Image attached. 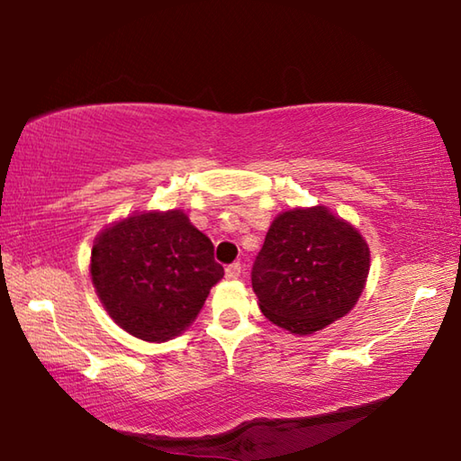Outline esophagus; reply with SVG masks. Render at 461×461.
<instances>
[{"label":"esophagus","instance_id":"obj_1","mask_svg":"<svg viewBox=\"0 0 461 461\" xmlns=\"http://www.w3.org/2000/svg\"><path fill=\"white\" fill-rule=\"evenodd\" d=\"M240 275H241V264L240 262H233V264H230L228 268H225V276H228V278H240Z\"/></svg>","mask_w":461,"mask_h":461}]
</instances>
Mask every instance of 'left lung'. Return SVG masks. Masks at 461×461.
I'll return each mask as SVG.
<instances>
[{
  "label": "left lung",
  "mask_w": 461,
  "mask_h": 461,
  "mask_svg": "<svg viewBox=\"0 0 461 461\" xmlns=\"http://www.w3.org/2000/svg\"><path fill=\"white\" fill-rule=\"evenodd\" d=\"M368 270V244L352 225L325 207L293 209L272 221L252 288L268 321L309 335L352 311Z\"/></svg>",
  "instance_id": "8db88e82"
}]
</instances>
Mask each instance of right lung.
Listing matches in <instances>:
<instances>
[{"label":"right lung","instance_id":"right-lung-1","mask_svg":"<svg viewBox=\"0 0 461 461\" xmlns=\"http://www.w3.org/2000/svg\"><path fill=\"white\" fill-rule=\"evenodd\" d=\"M223 276L213 244L183 212L140 213L101 231L91 278L109 317L144 341L181 333Z\"/></svg>","mask_w":461,"mask_h":461}]
</instances>
